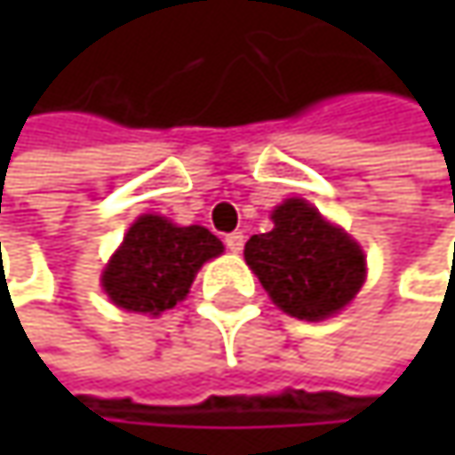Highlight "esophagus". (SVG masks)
<instances>
[{"label":"esophagus","mask_w":455,"mask_h":455,"mask_svg":"<svg viewBox=\"0 0 455 455\" xmlns=\"http://www.w3.org/2000/svg\"><path fill=\"white\" fill-rule=\"evenodd\" d=\"M227 247L231 250V252H239L242 250V244H244V234L242 231H231V234H227Z\"/></svg>","instance_id":"esophagus-1"}]
</instances>
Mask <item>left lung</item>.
Returning a JSON list of instances; mask_svg holds the SVG:
<instances>
[{"label":"left lung","instance_id":"1","mask_svg":"<svg viewBox=\"0 0 455 455\" xmlns=\"http://www.w3.org/2000/svg\"><path fill=\"white\" fill-rule=\"evenodd\" d=\"M271 221V231L252 234L244 244V260L268 298L306 321L339 314L366 282L361 244L300 197L276 205Z\"/></svg>","mask_w":455,"mask_h":455}]
</instances>
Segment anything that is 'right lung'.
Returning a JSON list of instances; mask_svg holds the SVG:
<instances>
[{
    "instance_id": "right-lung-1",
    "label": "right lung",
    "mask_w": 455,
    "mask_h": 455,
    "mask_svg": "<svg viewBox=\"0 0 455 455\" xmlns=\"http://www.w3.org/2000/svg\"><path fill=\"white\" fill-rule=\"evenodd\" d=\"M221 252V239L205 227L144 213L105 266L102 290L124 311L157 316L184 300L203 263Z\"/></svg>"
}]
</instances>
